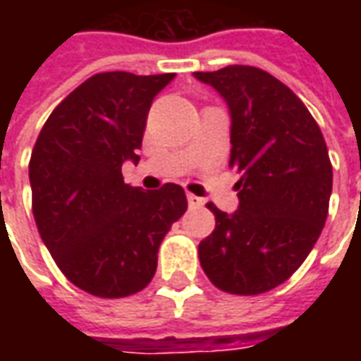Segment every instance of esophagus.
Masks as SVG:
<instances>
[{
    "label": "esophagus",
    "instance_id": "esophagus-1",
    "mask_svg": "<svg viewBox=\"0 0 361 361\" xmlns=\"http://www.w3.org/2000/svg\"><path fill=\"white\" fill-rule=\"evenodd\" d=\"M188 203H189V207H201V204H203V199H201V197L193 195V193H188Z\"/></svg>",
    "mask_w": 361,
    "mask_h": 361
}]
</instances>
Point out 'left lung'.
<instances>
[{
	"instance_id": "left-lung-1",
	"label": "left lung",
	"mask_w": 361,
	"mask_h": 361,
	"mask_svg": "<svg viewBox=\"0 0 361 361\" xmlns=\"http://www.w3.org/2000/svg\"><path fill=\"white\" fill-rule=\"evenodd\" d=\"M193 77L226 102L230 166L242 176L238 211L207 204L216 226L199 243V261L228 294H263L298 271L325 226L333 191L325 139L305 104L263 69L230 66Z\"/></svg>"
}]
</instances>
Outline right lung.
<instances>
[{
	"label": "right lung",
	"mask_w": 361,
	"mask_h": 361,
	"mask_svg": "<svg viewBox=\"0 0 361 361\" xmlns=\"http://www.w3.org/2000/svg\"><path fill=\"white\" fill-rule=\"evenodd\" d=\"M173 73H98L67 96L36 139L28 178L44 245L67 279L98 298L137 294L157 272L158 247L188 211L180 185L123 183L139 162L154 96Z\"/></svg>",
	"instance_id": "obj_1"
}]
</instances>
